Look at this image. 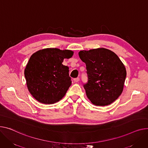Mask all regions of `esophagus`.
I'll list each match as a JSON object with an SVG mask.
<instances>
[{
    "instance_id": "34e87169",
    "label": "esophagus",
    "mask_w": 148,
    "mask_h": 148,
    "mask_svg": "<svg viewBox=\"0 0 148 148\" xmlns=\"http://www.w3.org/2000/svg\"><path fill=\"white\" fill-rule=\"evenodd\" d=\"M74 82H78L80 81V78H78V77H77V78H74Z\"/></svg>"
}]
</instances>
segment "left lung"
Returning <instances> with one entry per match:
<instances>
[{
	"instance_id": "1",
	"label": "left lung",
	"mask_w": 148,
	"mask_h": 148,
	"mask_svg": "<svg viewBox=\"0 0 148 148\" xmlns=\"http://www.w3.org/2000/svg\"><path fill=\"white\" fill-rule=\"evenodd\" d=\"M78 55L86 66L87 82L83 87L88 99L96 106L114 102L123 92L127 75L119 56L105 48L81 51Z\"/></svg>"
}]
</instances>
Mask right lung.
<instances>
[{"mask_svg": "<svg viewBox=\"0 0 148 148\" xmlns=\"http://www.w3.org/2000/svg\"><path fill=\"white\" fill-rule=\"evenodd\" d=\"M73 52L47 48L33 53L24 70L28 89L39 102L53 104L61 100L71 85L69 68L62 63Z\"/></svg>", "mask_w": 148, "mask_h": 148, "instance_id": "1", "label": "right lung"}]
</instances>
